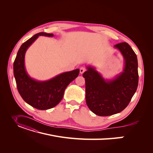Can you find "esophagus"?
<instances>
[{
    "instance_id": "34e87169",
    "label": "esophagus",
    "mask_w": 153,
    "mask_h": 153,
    "mask_svg": "<svg viewBox=\"0 0 153 153\" xmlns=\"http://www.w3.org/2000/svg\"><path fill=\"white\" fill-rule=\"evenodd\" d=\"M85 71H86V69H85V68L81 67V68H80V73H81V74H83Z\"/></svg>"
}]
</instances>
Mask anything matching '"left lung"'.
<instances>
[{"label":"left lung","instance_id":"1","mask_svg":"<svg viewBox=\"0 0 153 153\" xmlns=\"http://www.w3.org/2000/svg\"><path fill=\"white\" fill-rule=\"evenodd\" d=\"M124 58L123 72L112 79H105L95 68L87 66L85 100L89 109L99 116L112 115L123 110L130 103L138 85V59L127 43L114 46Z\"/></svg>","mask_w":153,"mask_h":153}]
</instances>
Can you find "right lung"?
<instances>
[{"label":"right lung","instance_id":"obj_1","mask_svg":"<svg viewBox=\"0 0 153 153\" xmlns=\"http://www.w3.org/2000/svg\"><path fill=\"white\" fill-rule=\"evenodd\" d=\"M39 36L52 37L53 34L38 33L23 43L18 51L13 62V74L19 92L28 104L38 110L54 107L61 102L67 86L79 74V69L63 72L45 81L31 78L25 66V55L28 48Z\"/></svg>","mask_w":153,"mask_h":153}]
</instances>
